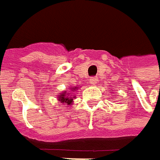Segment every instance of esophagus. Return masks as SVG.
<instances>
[{
	"instance_id": "34e87169",
	"label": "esophagus",
	"mask_w": 160,
	"mask_h": 160,
	"mask_svg": "<svg viewBox=\"0 0 160 160\" xmlns=\"http://www.w3.org/2000/svg\"><path fill=\"white\" fill-rule=\"evenodd\" d=\"M98 82V79H96V78H90L89 79V83H91V84H96Z\"/></svg>"
}]
</instances>
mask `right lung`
I'll return each instance as SVG.
<instances>
[{"label": "right lung", "mask_w": 160, "mask_h": 160, "mask_svg": "<svg viewBox=\"0 0 160 160\" xmlns=\"http://www.w3.org/2000/svg\"><path fill=\"white\" fill-rule=\"evenodd\" d=\"M73 90H76V88H73L72 89V91H73ZM69 93L70 94H66V92L64 91V92H62V94H61L59 96V98H58V100L61 101L62 103H65L64 104L65 106L71 105L73 98H74L72 92H69Z\"/></svg>", "instance_id": "obj_1"}]
</instances>
